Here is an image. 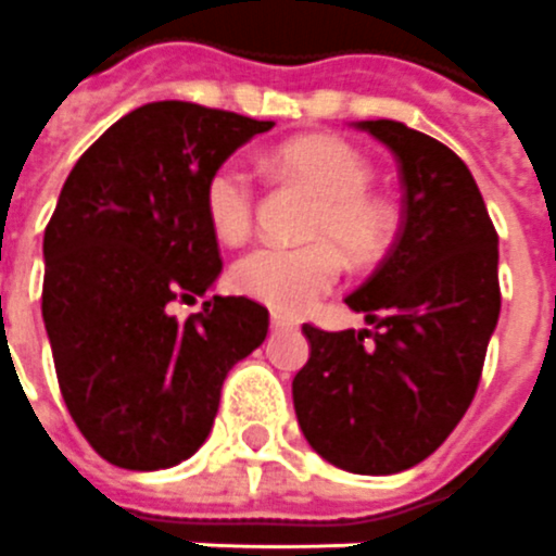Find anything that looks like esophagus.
I'll use <instances>...</instances> for the list:
<instances>
[{"label": "esophagus", "instance_id": "34e87169", "mask_svg": "<svg viewBox=\"0 0 556 556\" xmlns=\"http://www.w3.org/2000/svg\"><path fill=\"white\" fill-rule=\"evenodd\" d=\"M271 332H293V329H299V323L293 320V317H285V314H271Z\"/></svg>", "mask_w": 556, "mask_h": 556}]
</instances>
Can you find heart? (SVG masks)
<instances>
[{
	"label": "heart",
	"mask_w": 556,
	"mask_h": 556,
	"mask_svg": "<svg viewBox=\"0 0 556 556\" xmlns=\"http://www.w3.org/2000/svg\"><path fill=\"white\" fill-rule=\"evenodd\" d=\"M275 167L305 185L320 203L308 224V245H260L236 260L230 285L242 296L281 314L308 311L329 293L341 275V254L353 263H371L392 236V212L374 197L371 164L341 137H299L275 149ZM203 206L212 233L239 245L254 224V179L239 161H224L208 173Z\"/></svg>",
	"instance_id": "1"
}]
</instances>
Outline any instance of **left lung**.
<instances>
[{
  "label": "left lung",
  "instance_id": "left-lung-1",
  "mask_svg": "<svg viewBox=\"0 0 556 556\" xmlns=\"http://www.w3.org/2000/svg\"><path fill=\"white\" fill-rule=\"evenodd\" d=\"M404 185L395 245L344 302L371 329L302 326L293 407L311 448L348 473L410 470L460 422L500 317L497 230L467 164L404 122H356Z\"/></svg>",
  "mask_w": 556,
  "mask_h": 556
}]
</instances>
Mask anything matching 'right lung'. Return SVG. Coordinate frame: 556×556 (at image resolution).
<instances>
[{"mask_svg": "<svg viewBox=\"0 0 556 556\" xmlns=\"http://www.w3.org/2000/svg\"><path fill=\"white\" fill-rule=\"evenodd\" d=\"M269 128L152 101L110 125L62 185L45 230L41 314L71 419L116 467L191 458L227 371L269 332V311L245 296H212L188 320L170 314L222 275L203 206L208 173Z\"/></svg>", "mask_w": 556, "mask_h": 556, "instance_id": "right-lung-1", "label": "right lung"}]
</instances>
